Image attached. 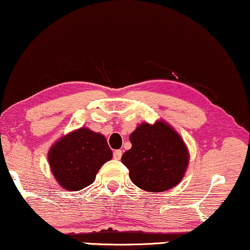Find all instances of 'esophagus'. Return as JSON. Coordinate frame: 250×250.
I'll use <instances>...</instances> for the list:
<instances>
[{
	"label": "esophagus",
	"instance_id": "34e87169",
	"mask_svg": "<svg viewBox=\"0 0 250 250\" xmlns=\"http://www.w3.org/2000/svg\"><path fill=\"white\" fill-rule=\"evenodd\" d=\"M113 156H114V158L119 161V159H121V157H122V151L121 150H115V151L113 152Z\"/></svg>",
	"mask_w": 250,
	"mask_h": 250
}]
</instances>
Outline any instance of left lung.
<instances>
[{
	"mask_svg": "<svg viewBox=\"0 0 250 250\" xmlns=\"http://www.w3.org/2000/svg\"><path fill=\"white\" fill-rule=\"evenodd\" d=\"M131 149L121 162L129 170L135 185L149 192L172 188L184 177L188 165V151L184 141L164 121L154 125L141 123L129 136Z\"/></svg>",
	"mask_w": 250,
	"mask_h": 250,
	"instance_id": "8db88e82",
	"label": "left lung"
}]
</instances>
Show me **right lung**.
I'll list each match as a JSON object with an SVG mask.
<instances>
[{
	"label": "right lung",
	"instance_id": "1",
	"mask_svg": "<svg viewBox=\"0 0 250 250\" xmlns=\"http://www.w3.org/2000/svg\"><path fill=\"white\" fill-rule=\"evenodd\" d=\"M112 157L106 137L88 128L60 137L47 154L53 176L68 191H79L91 185L100 167Z\"/></svg>",
	"mask_w": 250,
	"mask_h": 250
}]
</instances>
